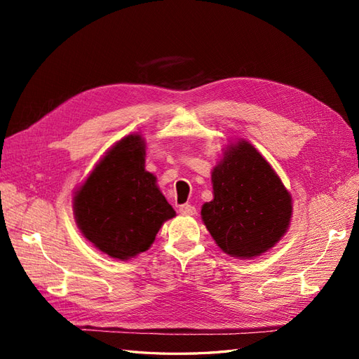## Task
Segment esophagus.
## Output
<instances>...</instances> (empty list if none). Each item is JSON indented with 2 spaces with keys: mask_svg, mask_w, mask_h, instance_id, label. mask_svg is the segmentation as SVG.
Returning a JSON list of instances; mask_svg holds the SVG:
<instances>
[{
  "mask_svg": "<svg viewBox=\"0 0 359 359\" xmlns=\"http://www.w3.org/2000/svg\"><path fill=\"white\" fill-rule=\"evenodd\" d=\"M180 212L182 215H194L196 214V208H194V206L190 203H184L180 206Z\"/></svg>",
  "mask_w": 359,
  "mask_h": 359,
  "instance_id": "34e87169",
  "label": "esophagus"
}]
</instances>
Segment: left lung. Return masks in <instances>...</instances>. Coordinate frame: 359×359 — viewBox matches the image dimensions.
<instances>
[{
  "instance_id": "1",
  "label": "left lung",
  "mask_w": 359,
  "mask_h": 359,
  "mask_svg": "<svg viewBox=\"0 0 359 359\" xmlns=\"http://www.w3.org/2000/svg\"><path fill=\"white\" fill-rule=\"evenodd\" d=\"M214 199L202 205V220L224 253L252 259L286 233L292 198L276 170L247 140L227 145L212 169Z\"/></svg>"
}]
</instances>
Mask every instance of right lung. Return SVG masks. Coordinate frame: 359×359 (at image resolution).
<instances>
[{"label": "right lung", "mask_w": 359, "mask_h": 359, "mask_svg": "<svg viewBox=\"0 0 359 359\" xmlns=\"http://www.w3.org/2000/svg\"><path fill=\"white\" fill-rule=\"evenodd\" d=\"M156 182L145 170L142 136L118 140L74 193L73 212L82 235L115 259L147 252L161 224L175 217Z\"/></svg>", "instance_id": "right-lung-1"}]
</instances>
